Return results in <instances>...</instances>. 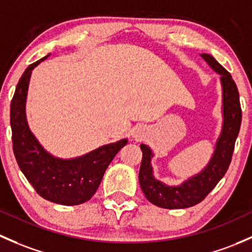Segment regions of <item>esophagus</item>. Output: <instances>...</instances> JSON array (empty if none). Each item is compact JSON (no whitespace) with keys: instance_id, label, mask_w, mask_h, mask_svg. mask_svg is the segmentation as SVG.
Masks as SVG:
<instances>
[{"instance_id":"34e87169","label":"esophagus","mask_w":252,"mask_h":252,"mask_svg":"<svg viewBox=\"0 0 252 252\" xmlns=\"http://www.w3.org/2000/svg\"><path fill=\"white\" fill-rule=\"evenodd\" d=\"M134 137H135V139H140V137H141V133H140L139 130H136L134 133Z\"/></svg>"}]
</instances>
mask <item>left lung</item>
<instances>
[{"instance_id": "1", "label": "left lung", "mask_w": 252, "mask_h": 252, "mask_svg": "<svg viewBox=\"0 0 252 252\" xmlns=\"http://www.w3.org/2000/svg\"><path fill=\"white\" fill-rule=\"evenodd\" d=\"M217 73L221 75L222 97H223V128L216 144L213 158L200 174L187 180L181 186L169 187L156 180L152 175L151 158L152 152L146 145H141L142 160L140 166L139 181L145 197L155 205L164 209H185L197 205L205 199L220 180L224 176L231 164L235 140L242 124V107L239 92L231 73L214 59L211 55L202 54Z\"/></svg>"}]
</instances>
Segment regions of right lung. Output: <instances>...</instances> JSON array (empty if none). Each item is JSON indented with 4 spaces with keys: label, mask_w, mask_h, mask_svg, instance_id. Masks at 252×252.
Returning a JSON list of instances; mask_svg holds the SVG:
<instances>
[{
    "label": "right lung",
    "mask_w": 252,
    "mask_h": 252,
    "mask_svg": "<svg viewBox=\"0 0 252 252\" xmlns=\"http://www.w3.org/2000/svg\"><path fill=\"white\" fill-rule=\"evenodd\" d=\"M47 58L31 63L15 88L10 104L13 152L23 174L42 198L62 205H78L94 195L107 166L128 140L105 145L75 159H59L43 150L26 123L25 100L31 71Z\"/></svg>",
    "instance_id": "right-lung-1"
}]
</instances>
